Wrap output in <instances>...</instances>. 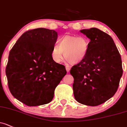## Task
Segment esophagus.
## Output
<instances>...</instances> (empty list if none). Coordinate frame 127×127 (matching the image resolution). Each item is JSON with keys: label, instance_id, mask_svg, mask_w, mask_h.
Returning a JSON list of instances; mask_svg holds the SVG:
<instances>
[{"label": "esophagus", "instance_id": "obj_1", "mask_svg": "<svg viewBox=\"0 0 127 127\" xmlns=\"http://www.w3.org/2000/svg\"><path fill=\"white\" fill-rule=\"evenodd\" d=\"M66 71H67V72H69V70H70V66H66Z\"/></svg>", "mask_w": 127, "mask_h": 127}]
</instances>
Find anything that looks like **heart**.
Masks as SVG:
<instances>
[{"label":"heart","mask_w":127,"mask_h":127,"mask_svg":"<svg viewBox=\"0 0 127 127\" xmlns=\"http://www.w3.org/2000/svg\"><path fill=\"white\" fill-rule=\"evenodd\" d=\"M89 39L84 36L67 34L60 40L52 50V57L55 62L60 63L64 57L71 64L81 62L87 56L89 49Z\"/></svg>","instance_id":"1"}]
</instances>
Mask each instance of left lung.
<instances>
[{
  "label": "left lung",
  "mask_w": 127,
  "mask_h": 127,
  "mask_svg": "<svg viewBox=\"0 0 127 127\" xmlns=\"http://www.w3.org/2000/svg\"><path fill=\"white\" fill-rule=\"evenodd\" d=\"M90 39L85 59L70 69L78 102L97 106L116 93L123 73L122 60L113 38L97 28L80 30Z\"/></svg>",
  "instance_id": "obj_1"
}]
</instances>
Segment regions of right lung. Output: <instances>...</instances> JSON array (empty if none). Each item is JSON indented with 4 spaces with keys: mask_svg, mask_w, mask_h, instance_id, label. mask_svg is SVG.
Here are the masks:
<instances>
[{
    "mask_svg": "<svg viewBox=\"0 0 127 127\" xmlns=\"http://www.w3.org/2000/svg\"><path fill=\"white\" fill-rule=\"evenodd\" d=\"M57 38L53 30H30L21 35L10 50L6 67L9 89L27 106L51 102L55 88L67 73L64 66L52 57Z\"/></svg>",
    "mask_w": 127,
    "mask_h": 127,
    "instance_id": "obj_1",
    "label": "right lung"
}]
</instances>
